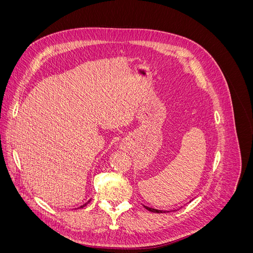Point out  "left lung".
Masks as SVG:
<instances>
[{"mask_svg": "<svg viewBox=\"0 0 253 253\" xmlns=\"http://www.w3.org/2000/svg\"><path fill=\"white\" fill-rule=\"evenodd\" d=\"M144 208L151 211V212H154V213H166V212H169V211H164V210H157V209H154V208H150V207H147L144 206Z\"/></svg>", "mask_w": 253, "mask_h": 253, "instance_id": "obj_1", "label": "left lung"}]
</instances>
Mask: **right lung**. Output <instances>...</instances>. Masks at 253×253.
Segmentation results:
<instances>
[{
  "instance_id": "obj_1",
  "label": "right lung",
  "mask_w": 253,
  "mask_h": 253,
  "mask_svg": "<svg viewBox=\"0 0 253 253\" xmlns=\"http://www.w3.org/2000/svg\"><path fill=\"white\" fill-rule=\"evenodd\" d=\"M89 202H90V201H88V202H87V203H85V204H84V205H83V206H81V207H79V208H83V207H84V206H86V205H87V204H88V203H89Z\"/></svg>"
}]
</instances>
